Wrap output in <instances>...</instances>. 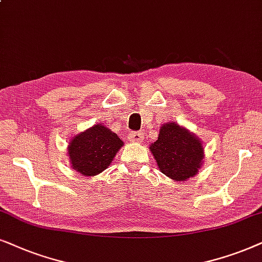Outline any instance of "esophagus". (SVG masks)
<instances>
[{
  "instance_id": "obj_1",
  "label": "esophagus",
  "mask_w": 262,
  "mask_h": 262,
  "mask_svg": "<svg viewBox=\"0 0 262 262\" xmlns=\"http://www.w3.org/2000/svg\"><path fill=\"white\" fill-rule=\"evenodd\" d=\"M128 139L132 142H141L144 140V134L141 132H132V133H129Z\"/></svg>"
}]
</instances>
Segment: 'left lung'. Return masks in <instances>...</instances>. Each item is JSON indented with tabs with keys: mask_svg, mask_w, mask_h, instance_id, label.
<instances>
[{
	"mask_svg": "<svg viewBox=\"0 0 262 262\" xmlns=\"http://www.w3.org/2000/svg\"><path fill=\"white\" fill-rule=\"evenodd\" d=\"M157 165L173 181H187L199 172L204 159V147L198 137L175 122L159 129L158 140L149 145Z\"/></svg>",
	"mask_w": 262,
	"mask_h": 262,
	"instance_id": "8db88e82",
	"label": "left lung"
}]
</instances>
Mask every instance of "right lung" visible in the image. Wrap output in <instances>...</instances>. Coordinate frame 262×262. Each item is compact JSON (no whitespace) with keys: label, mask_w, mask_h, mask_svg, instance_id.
Returning a JSON list of instances; mask_svg holds the SVG:
<instances>
[{"label":"right lung","mask_w":262,"mask_h":262,"mask_svg":"<svg viewBox=\"0 0 262 262\" xmlns=\"http://www.w3.org/2000/svg\"><path fill=\"white\" fill-rule=\"evenodd\" d=\"M123 141L103 124H96L69 141L71 166L82 176H96L111 165Z\"/></svg>","instance_id":"obj_1"}]
</instances>
